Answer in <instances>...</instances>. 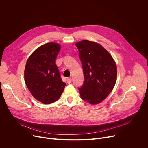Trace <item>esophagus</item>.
I'll return each mask as SVG.
<instances>
[{
  "mask_svg": "<svg viewBox=\"0 0 148 148\" xmlns=\"http://www.w3.org/2000/svg\"><path fill=\"white\" fill-rule=\"evenodd\" d=\"M66 81H67V83L68 84H70L72 82V79L71 78H68L66 79Z\"/></svg>",
  "mask_w": 148,
  "mask_h": 148,
  "instance_id": "34e87169",
  "label": "esophagus"
}]
</instances>
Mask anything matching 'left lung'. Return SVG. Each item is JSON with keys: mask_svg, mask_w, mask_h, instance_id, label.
Here are the masks:
<instances>
[{"mask_svg": "<svg viewBox=\"0 0 148 148\" xmlns=\"http://www.w3.org/2000/svg\"><path fill=\"white\" fill-rule=\"evenodd\" d=\"M81 60L84 82L79 87L81 98L91 104L103 101L113 89L117 67L112 56L101 45L87 40L75 44Z\"/></svg>", "mask_w": 148, "mask_h": 148, "instance_id": "left-lung-1", "label": "left lung"}]
</instances>
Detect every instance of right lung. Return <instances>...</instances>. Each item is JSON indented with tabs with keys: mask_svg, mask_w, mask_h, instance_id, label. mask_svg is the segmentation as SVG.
Masks as SVG:
<instances>
[{
	"mask_svg": "<svg viewBox=\"0 0 148 148\" xmlns=\"http://www.w3.org/2000/svg\"><path fill=\"white\" fill-rule=\"evenodd\" d=\"M60 49L58 44H45L32 53L25 66L26 86L37 100L45 104L58 100L66 85L56 63Z\"/></svg>",
	"mask_w": 148,
	"mask_h": 148,
	"instance_id": "add662e5",
	"label": "right lung"
}]
</instances>
